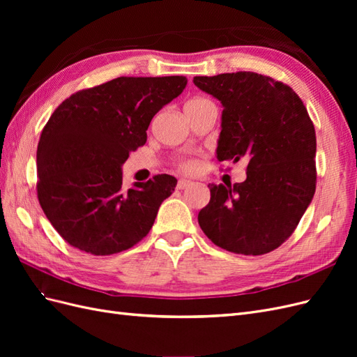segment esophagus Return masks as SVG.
I'll list each match as a JSON object with an SVG mask.
<instances>
[{"label":"esophagus","instance_id":"esophagus-1","mask_svg":"<svg viewBox=\"0 0 357 357\" xmlns=\"http://www.w3.org/2000/svg\"><path fill=\"white\" fill-rule=\"evenodd\" d=\"M190 186H193V183H192L190 180H186V178H181V180H178V183H177V189H178V190H185V189H188V188H190Z\"/></svg>","mask_w":357,"mask_h":357}]
</instances>
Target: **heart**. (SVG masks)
Wrapping results in <instances>:
<instances>
[{"label": "heart", "mask_w": 357, "mask_h": 357, "mask_svg": "<svg viewBox=\"0 0 357 357\" xmlns=\"http://www.w3.org/2000/svg\"><path fill=\"white\" fill-rule=\"evenodd\" d=\"M207 109L215 110V105L211 100L204 98V96H195V98L189 100L185 105L186 113H195V112L207 110ZM197 167H198L197 160H193V159H180V160H177V168H180L181 171H185V172H193L197 169Z\"/></svg>", "instance_id": "obj_1"}]
</instances>
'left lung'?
<instances>
[{"instance_id":"1","label":"left lung","mask_w":357,"mask_h":357,"mask_svg":"<svg viewBox=\"0 0 357 357\" xmlns=\"http://www.w3.org/2000/svg\"><path fill=\"white\" fill-rule=\"evenodd\" d=\"M193 83L223 105L218 159H247L243 183L208 185L201 229L232 253L273 252L316 192V131L305 105L290 86L252 71L198 75Z\"/></svg>"}]
</instances>
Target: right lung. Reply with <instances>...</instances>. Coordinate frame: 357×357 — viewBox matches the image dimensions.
<instances>
[{
    "label": "right lung",
    "instance_id": "1",
    "mask_svg": "<svg viewBox=\"0 0 357 357\" xmlns=\"http://www.w3.org/2000/svg\"><path fill=\"white\" fill-rule=\"evenodd\" d=\"M183 75L117 77L62 101L41 131L37 197L70 245L95 256L128 250L152 229L177 180L123 189L122 164L146 144L153 116L186 88Z\"/></svg>",
    "mask_w": 357,
    "mask_h": 357
}]
</instances>
